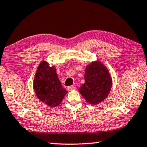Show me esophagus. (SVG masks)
I'll return each mask as SVG.
<instances>
[{
	"mask_svg": "<svg viewBox=\"0 0 147 147\" xmlns=\"http://www.w3.org/2000/svg\"><path fill=\"white\" fill-rule=\"evenodd\" d=\"M75 89V87L74 86H69L67 87V90L68 91H72V90H74Z\"/></svg>",
	"mask_w": 147,
	"mask_h": 147,
	"instance_id": "esophagus-1",
	"label": "esophagus"
}]
</instances>
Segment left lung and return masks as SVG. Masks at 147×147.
<instances>
[{
    "instance_id": "obj_1",
    "label": "left lung",
    "mask_w": 147,
    "mask_h": 147,
    "mask_svg": "<svg viewBox=\"0 0 147 147\" xmlns=\"http://www.w3.org/2000/svg\"><path fill=\"white\" fill-rule=\"evenodd\" d=\"M85 83L79 91L85 100L92 105L103 102L108 97L113 85L108 68L100 61L91 62L85 68Z\"/></svg>"
}]
</instances>
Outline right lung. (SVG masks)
Segmentation results:
<instances>
[{"instance_id": "1", "label": "right lung", "mask_w": 147, "mask_h": 147, "mask_svg": "<svg viewBox=\"0 0 147 147\" xmlns=\"http://www.w3.org/2000/svg\"><path fill=\"white\" fill-rule=\"evenodd\" d=\"M33 89L39 100L50 107L60 105L68 93L61 85L55 66H50L45 60H42L37 68Z\"/></svg>"}]
</instances>
